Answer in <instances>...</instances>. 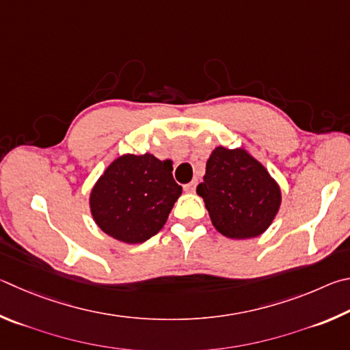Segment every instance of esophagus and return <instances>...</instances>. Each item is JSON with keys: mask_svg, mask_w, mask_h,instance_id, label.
<instances>
[{"mask_svg": "<svg viewBox=\"0 0 350 350\" xmlns=\"http://www.w3.org/2000/svg\"><path fill=\"white\" fill-rule=\"evenodd\" d=\"M195 189H197V180H193V181H191V183H189V185H186L185 186V191L186 192H195Z\"/></svg>", "mask_w": 350, "mask_h": 350, "instance_id": "1", "label": "esophagus"}]
</instances>
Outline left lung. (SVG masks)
I'll use <instances>...</instances> for the list:
<instances>
[{"instance_id":"8db88e82","label":"left lung","mask_w":350,"mask_h":350,"mask_svg":"<svg viewBox=\"0 0 350 350\" xmlns=\"http://www.w3.org/2000/svg\"><path fill=\"white\" fill-rule=\"evenodd\" d=\"M219 234L244 240L261 235L281 204V191L265 165L244 149L217 147L197 187Z\"/></svg>"}]
</instances>
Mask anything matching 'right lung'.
<instances>
[{
	"label": "right lung",
	"mask_w": 350,
	"mask_h": 350,
	"mask_svg": "<svg viewBox=\"0 0 350 350\" xmlns=\"http://www.w3.org/2000/svg\"><path fill=\"white\" fill-rule=\"evenodd\" d=\"M172 163L150 153L116 158L90 193L95 223L115 240L137 244L157 235L181 195Z\"/></svg>",
	"instance_id": "add662e5"
}]
</instances>
